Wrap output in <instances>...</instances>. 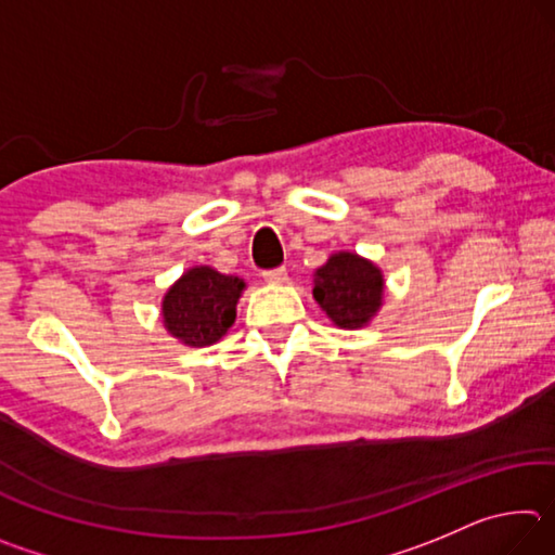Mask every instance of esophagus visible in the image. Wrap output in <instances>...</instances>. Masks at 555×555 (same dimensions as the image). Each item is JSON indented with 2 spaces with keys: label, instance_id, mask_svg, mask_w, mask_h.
I'll return each mask as SVG.
<instances>
[{
  "label": "esophagus",
  "instance_id": "34e87169",
  "mask_svg": "<svg viewBox=\"0 0 555 555\" xmlns=\"http://www.w3.org/2000/svg\"><path fill=\"white\" fill-rule=\"evenodd\" d=\"M261 276H264V281H269V284H286V281H288V274H286L284 267L267 269Z\"/></svg>",
  "mask_w": 555,
  "mask_h": 555
}]
</instances>
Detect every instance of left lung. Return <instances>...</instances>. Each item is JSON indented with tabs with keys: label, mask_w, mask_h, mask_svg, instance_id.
I'll use <instances>...</instances> for the list:
<instances>
[{
	"label": "left lung",
	"mask_w": 555,
	"mask_h": 555,
	"mask_svg": "<svg viewBox=\"0 0 555 555\" xmlns=\"http://www.w3.org/2000/svg\"><path fill=\"white\" fill-rule=\"evenodd\" d=\"M384 279L372 261L340 251L315 271L313 298L335 325L360 327L377 313Z\"/></svg>",
	"instance_id": "8db88e82"
}]
</instances>
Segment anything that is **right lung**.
Listing matches in <instances>:
<instances>
[{
  "label": "right lung",
  "instance_id": "right-lung-1",
  "mask_svg": "<svg viewBox=\"0 0 555 555\" xmlns=\"http://www.w3.org/2000/svg\"><path fill=\"white\" fill-rule=\"evenodd\" d=\"M242 288V279L218 274L210 267L185 271L164 298L168 333L191 347L218 343L234 323Z\"/></svg>",
  "mask_w": 555,
  "mask_h": 555
}]
</instances>
